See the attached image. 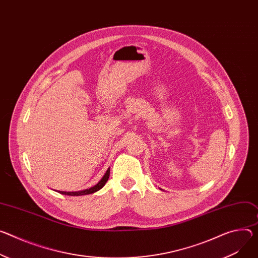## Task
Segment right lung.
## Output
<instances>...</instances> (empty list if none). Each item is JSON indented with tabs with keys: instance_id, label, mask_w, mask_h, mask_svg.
<instances>
[{
	"instance_id": "1",
	"label": "right lung",
	"mask_w": 258,
	"mask_h": 258,
	"mask_svg": "<svg viewBox=\"0 0 258 258\" xmlns=\"http://www.w3.org/2000/svg\"><path fill=\"white\" fill-rule=\"evenodd\" d=\"M109 176H110V168L106 171L105 175L103 176V178L96 184L93 185L92 187H90V188H87V189H83V190H79V191H57L61 195H64V196H71V197H79V196H86V195H91V194H95L97 191H99L100 189H102L103 187L105 186L106 182L108 181L109 179Z\"/></svg>"
}]
</instances>
